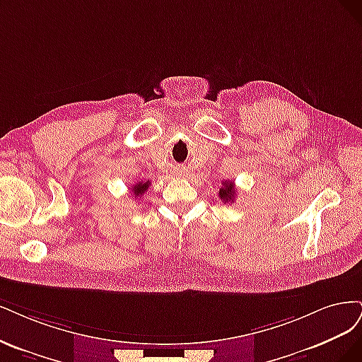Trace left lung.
<instances>
[{
	"instance_id": "obj_1",
	"label": "left lung",
	"mask_w": 362,
	"mask_h": 362,
	"mask_svg": "<svg viewBox=\"0 0 362 362\" xmlns=\"http://www.w3.org/2000/svg\"><path fill=\"white\" fill-rule=\"evenodd\" d=\"M219 198L224 203H233L236 198V188H235V182H224L223 188H219Z\"/></svg>"
}]
</instances>
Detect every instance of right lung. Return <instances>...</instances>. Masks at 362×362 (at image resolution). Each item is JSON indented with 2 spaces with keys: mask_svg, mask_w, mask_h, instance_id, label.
I'll return each mask as SVG.
<instances>
[{
  "mask_svg": "<svg viewBox=\"0 0 362 362\" xmlns=\"http://www.w3.org/2000/svg\"><path fill=\"white\" fill-rule=\"evenodd\" d=\"M150 188V182H138L135 186H132L131 191L135 195V198H141L143 194Z\"/></svg>",
  "mask_w": 362,
  "mask_h": 362,
  "instance_id": "obj_1",
  "label": "right lung"
}]
</instances>
